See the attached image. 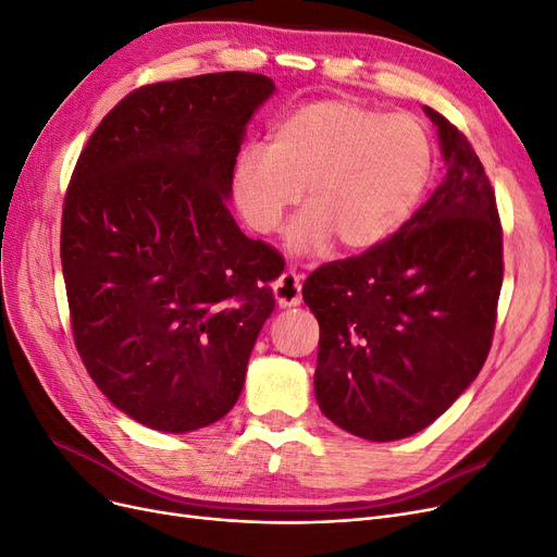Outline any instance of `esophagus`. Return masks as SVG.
<instances>
[{
  "instance_id": "34e87169",
  "label": "esophagus",
  "mask_w": 557,
  "mask_h": 557,
  "mask_svg": "<svg viewBox=\"0 0 557 557\" xmlns=\"http://www.w3.org/2000/svg\"><path fill=\"white\" fill-rule=\"evenodd\" d=\"M273 294L280 307H296L302 302V280L294 271H284L275 284H273Z\"/></svg>"
}]
</instances>
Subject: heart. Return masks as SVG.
Wrapping results in <instances>:
<instances>
[{"instance_id":"1","label":"heart","mask_w":557,"mask_h":557,"mask_svg":"<svg viewBox=\"0 0 557 557\" xmlns=\"http://www.w3.org/2000/svg\"><path fill=\"white\" fill-rule=\"evenodd\" d=\"M434 170V144L408 114L325 98L286 114L268 144L250 141L232 168V197L257 234H273L302 197L286 247L312 252L333 236L369 250L408 222Z\"/></svg>"}]
</instances>
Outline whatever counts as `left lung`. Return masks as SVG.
Instances as JSON below:
<instances>
[{
  "instance_id": "8db88e82",
  "label": "left lung",
  "mask_w": 557,
  "mask_h": 557,
  "mask_svg": "<svg viewBox=\"0 0 557 557\" xmlns=\"http://www.w3.org/2000/svg\"><path fill=\"white\" fill-rule=\"evenodd\" d=\"M443 183L387 240L321 265L302 298L319 321L314 395L348 434L413 436L478 379L503 286L496 195L470 141L436 110Z\"/></svg>"
}]
</instances>
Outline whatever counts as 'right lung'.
<instances>
[{"label": "right lung", "mask_w": 557, "mask_h": 557, "mask_svg": "<svg viewBox=\"0 0 557 557\" xmlns=\"http://www.w3.org/2000/svg\"><path fill=\"white\" fill-rule=\"evenodd\" d=\"M273 94L240 71L141 87L75 164L61 218L75 346L121 413L164 434L230 413L275 310L277 252L226 209L245 126Z\"/></svg>", "instance_id": "add662e5"}]
</instances>
